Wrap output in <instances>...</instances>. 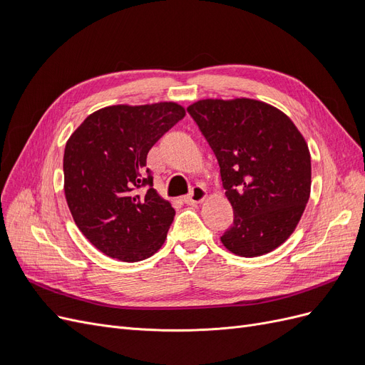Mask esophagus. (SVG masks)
<instances>
[{
  "mask_svg": "<svg viewBox=\"0 0 365 365\" xmlns=\"http://www.w3.org/2000/svg\"><path fill=\"white\" fill-rule=\"evenodd\" d=\"M205 196H207V192H205L204 187L195 185L193 189H192V192L182 197V201L185 204H200V202H202L205 200Z\"/></svg>",
  "mask_w": 365,
  "mask_h": 365,
  "instance_id": "esophagus-1",
  "label": "esophagus"
}]
</instances>
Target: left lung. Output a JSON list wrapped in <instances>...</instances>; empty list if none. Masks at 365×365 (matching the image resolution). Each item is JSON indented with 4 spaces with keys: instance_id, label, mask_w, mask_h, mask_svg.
Segmentation results:
<instances>
[{
    "instance_id": "8db88e82",
    "label": "left lung",
    "mask_w": 365,
    "mask_h": 365,
    "mask_svg": "<svg viewBox=\"0 0 365 365\" xmlns=\"http://www.w3.org/2000/svg\"><path fill=\"white\" fill-rule=\"evenodd\" d=\"M187 113L216 155L233 207V225L220 236L224 247L257 257L282 245L311 193V155L291 118L251 98H207Z\"/></svg>"
}]
</instances>
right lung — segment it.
Returning <instances> with one entry per match:
<instances>
[{"mask_svg": "<svg viewBox=\"0 0 365 365\" xmlns=\"http://www.w3.org/2000/svg\"><path fill=\"white\" fill-rule=\"evenodd\" d=\"M184 115L172 102L108 106L88 115L67 141L65 197L76 225L106 256L145 260L168 237L175 210L153 189L146 160Z\"/></svg>", "mask_w": 365, "mask_h": 365, "instance_id": "right-lung-1", "label": "right lung"}]
</instances>
